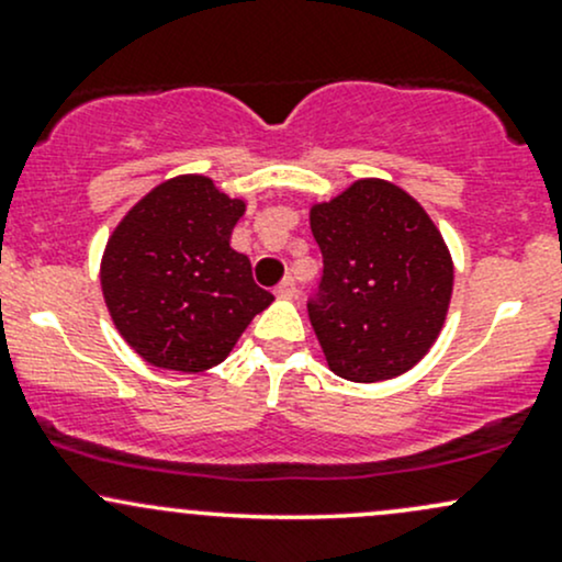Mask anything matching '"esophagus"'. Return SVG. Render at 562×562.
<instances>
[{
	"instance_id": "1",
	"label": "esophagus",
	"mask_w": 562,
	"mask_h": 562,
	"mask_svg": "<svg viewBox=\"0 0 562 562\" xmlns=\"http://www.w3.org/2000/svg\"><path fill=\"white\" fill-rule=\"evenodd\" d=\"M274 295H277V299H293V295H295V282H293V277H285V280H282L280 285L274 288Z\"/></svg>"
}]
</instances>
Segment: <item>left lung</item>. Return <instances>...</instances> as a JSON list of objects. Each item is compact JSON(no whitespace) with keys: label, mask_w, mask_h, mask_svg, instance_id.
<instances>
[{"label":"left lung","mask_w":562,"mask_h":562,"mask_svg":"<svg viewBox=\"0 0 562 562\" xmlns=\"http://www.w3.org/2000/svg\"><path fill=\"white\" fill-rule=\"evenodd\" d=\"M322 282L308 319L335 375L378 383L415 367L441 333L454 267L441 232L415 198L359 179L312 205Z\"/></svg>","instance_id":"1"}]
</instances>
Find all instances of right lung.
<instances>
[{"mask_svg":"<svg viewBox=\"0 0 562 562\" xmlns=\"http://www.w3.org/2000/svg\"><path fill=\"white\" fill-rule=\"evenodd\" d=\"M243 214V200L187 173L158 184L121 218L102 256V295L145 362L211 370L274 301L254 282L248 256L229 245Z\"/></svg>","mask_w":562,"mask_h":562,"instance_id":"add662e5","label":"right lung"}]
</instances>
